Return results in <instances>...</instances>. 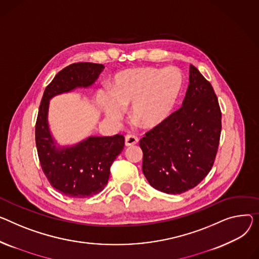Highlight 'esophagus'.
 Wrapping results in <instances>:
<instances>
[{"label":"esophagus","mask_w":259,"mask_h":259,"mask_svg":"<svg viewBox=\"0 0 259 259\" xmlns=\"http://www.w3.org/2000/svg\"><path fill=\"white\" fill-rule=\"evenodd\" d=\"M139 143V139L134 135H126L125 137V145L126 147H130V146H134Z\"/></svg>","instance_id":"1"}]
</instances>
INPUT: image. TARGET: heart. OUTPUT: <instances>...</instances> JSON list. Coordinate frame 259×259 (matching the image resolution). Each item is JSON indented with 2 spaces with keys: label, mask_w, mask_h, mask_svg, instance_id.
I'll return each instance as SVG.
<instances>
[{
  "label": "heart",
  "mask_w": 259,
  "mask_h": 259,
  "mask_svg": "<svg viewBox=\"0 0 259 259\" xmlns=\"http://www.w3.org/2000/svg\"><path fill=\"white\" fill-rule=\"evenodd\" d=\"M182 89V77L174 67L142 66L115 74L110 92L98 93L97 102L104 114L118 120L124 108L131 106L130 116L145 129L161 125L175 108Z\"/></svg>",
  "instance_id": "1"
}]
</instances>
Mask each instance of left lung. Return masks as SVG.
Returning <instances> with one entry per match:
<instances>
[{"mask_svg":"<svg viewBox=\"0 0 259 259\" xmlns=\"http://www.w3.org/2000/svg\"><path fill=\"white\" fill-rule=\"evenodd\" d=\"M221 109L211 84L189 65V84L182 107L146 133L140 142L143 173L151 186L182 194L210 171L221 135Z\"/></svg>","mask_w":259,"mask_h":259,"instance_id":"left-lung-1","label":"left lung"}]
</instances>
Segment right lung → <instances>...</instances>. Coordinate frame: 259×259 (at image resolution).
<instances>
[{"mask_svg":"<svg viewBox=\"0 0 259 259\" xmlns=\"http://www.w3.org/2000/svg\"><path fill=\"white\" fill-rule=\"evenodd\" d=\"M104 65L80 62L60 71L45 90L35 127L38 158L51 185L70 198H88L106 186L110 166L123 151V135H91L75 145H60L49 124L50 101L77 89H88L96 82Z\"/></svg>","mask_w":259,"mask_h":259,"instance_id":"add662e5","label":"right lung"}]
</instances>
